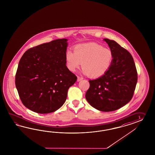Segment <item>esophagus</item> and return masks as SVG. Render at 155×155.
I'll return each mask as SVG.
<instances>
[{
	"mask_svg": "<svg viewBox=\"0 0 155 155\" xmlns=\"http://www.w3.org/2000/svg\"><path fill=\"white\" fill-rule=\"evenodd\" d=\"M83 79H84V78L82 77L78 76V77H77V81H82Z\"/></svg>",
	"mask_w": 155,
	"mask_h": 155,
	"instance_id": "34e87169",
	"label": "esophagus"
}]
</instances>
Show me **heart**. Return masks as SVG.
Instances as JSON below:
<instances>
[{"mask_svg":"<svg viewBox=\"0 0 155 155\" xmlns=\"http://www.w3.org/2000/svg\"><path fill=\"white\" fill-rule=\"evenodd\" d=\"M74 50V51L68 50L65 54L67 67L71 71H76L82 65L84 74L99 78L104 75L112 65V51L99 44L78 45Z\"/></svg>","mask_w":155,"mask_h":155,"instance_id":"heart-1","label":"heart"}]
</instances>
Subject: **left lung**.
Instances as JSON below:
<instances>
[{"instance_id":"8db88e82","label":"left lung","mask_w":155,"mask_h":155,"mask_svg":"<svg viewBox=\"0 0 155 155\" xmlns=\"http://www.w3.org/2000/svg\"><path fill=\"white\" fill-rule=\"evenodd\" d=\"M114 55L112 65L104 75L89 80L86 93L88 103L103 112H111L124 106L132 99L138 80L134 59L117 42L104 39Z\"/></svg>"}]
</instances>
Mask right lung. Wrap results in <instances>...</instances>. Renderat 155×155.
Masks as SVG:
<instances>
[{
    "instance_id": "add662e5",
    "label": "right lung",
    "mask_w": 155,
    "mask_h": 155,
    "mask_svg": "<svg viewBox=\"0 0 155 155\" xmlns=\"http://www.w3.org/2000/svg\"><path fill=\"white\" fill-rule=\"evenodd\" d=\"M67 39H59L26 51L18 63L15 84L22 104L38 113H52L65 103L77 79L66 66Z\"/></svg>"
}]
</instances>
